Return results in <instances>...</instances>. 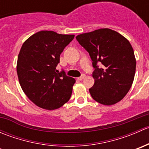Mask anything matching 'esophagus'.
Masks as SVG:
<instances>
[{
    "label": "esophagus",
    "instance_id": "esophagus-1",
    "mask_svg": "<svg viewBox=\"0 0 149 149\" xmlns=\"http://www.w3.org/2000/svg\"><path fill=\"white\" fill-rule=\"evenodd\" d=\"M86 77V75L85 74H82L81 76H80V77H79L78 78V80H79V81H81V80H83V79H84V78Z\"/></svg>",
    "mask_w": 149,
    "mask_h": 149
}]
</instances>
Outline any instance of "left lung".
<instances>
[{
	"label": "left lung",
	"instance_id": "1",
	"mask_svg": "<svg viewBox=\"0 0 149 149\" xmlns=\"http://www.w3.org/2000/svg\"><path fill=\"white\" fill-rule=\"evenodd\" d=\"M77 41L89 54L94 70L92 98L104 105H112L124 98L136 73L134 51L128 40L110 29L79 34ZM97 63L102 64L99 67Z\"/></svg>",
	"mask_w": 149,
	"mask_h": 149
}]
</instances>
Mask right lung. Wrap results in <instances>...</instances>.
<instances>
[{"mask_svg": "<svg viewBox=\"0 0 149 149\" xmlns=\"http://www.w3.org/2000/svg\"><path fill=\"white\" fill-rule=\"evenodd\" d=\"M73 38V34L41 31L28 38L21 48L16 66L19 84L40 107L58 109L70 100L76 80L56 67L60 55Z\"/></svg>", "mask_w": 149, "mask_h": 149, "instance_id": "obj_1", "label": "right lung"}]
</instances>
